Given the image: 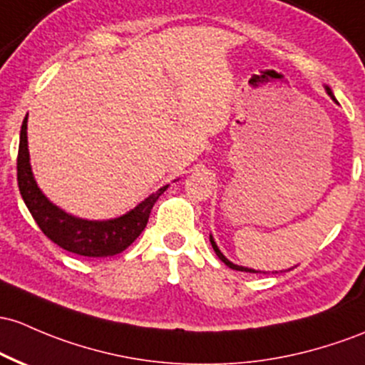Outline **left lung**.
<instances>
[{
    "label": "left lung",
    "mask_w": 365,
    "mask_h": 365,
    "mask_svg": "<svg viewBox=\"0 0 365 365\" xmlns=\"http://www.w3.org/2000/svg\"><path fill=\"white\" fill-rule=\"evenodd\" d=\"M326 90H327V93H329V95H331V98H332V100H334V102H336L334 95H332V91L329 90V88H326ZM210 241H211V246H213V250H215V253H216V256H218V258H220V259H222V262H223V263H225V265H227V267H230V268H232V270H241V272H251V274H256V270H253V268H247V267H239V265H234V263H232V262H228V259L225 258V256H223V253H222V251H220V250H218V246H216V242L213 241V237H211V235H210Z\"/></svg>",
    "instance_id": "8db88e82"
}]
</instances>
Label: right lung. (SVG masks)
<instances>
[{"label":"right lung","mask_w":365,"mask_h":365,"mask_svg":"<svg viewBox=\"0 0 365 365\" xmlns=\"http://www.w3.org/2000/svg\"><path fill=\"white\" fill-rule=\"evenodd\" d=\"M17 182L20 195L43 234L62 250L79 256H90V258L114 256L126 250L142 234L149 222L152 206L158 201L159 195L168 189V185L161 187L130 213L114 220H106V222H91V220L76 218L66 213L53 202L48 201L45 194L39 190L31 171L29 149H27V118L24 119L22 130H20Z\"/></svg>","instance_id":"add662e5"}]
</instances>
